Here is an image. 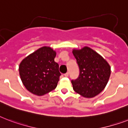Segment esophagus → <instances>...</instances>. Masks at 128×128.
I'll use <instances>...</instances> for the list:
<instances>
[{
	"mask_svg": "<svg viewBox=\"0 0 128 128\" xmlns=\"http://www.w3.org/2000/svg\"><path fill=\"white\" fill-rule=\"evenodd\" d=\"M64 75H65V77H69V73L67 72V73H65V74H64Z\"/></svg>",
	"mask_w": 128,
	"mask_h": 128,
	"instance_id": "obj_1",
	"label": "esophagus"
}]
</instances>
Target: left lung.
I'll list each match as a JSON object with an SVG mask.
<instances>
[{
  "mask_svg": "<svg viewBox=\"0 0 128 128\" xmlns=\"http://www.w3.org/2000/svg\"><path fill=\"white\" fill-rule=\"evenodd\" d=\"M80 75L71 80L73 90L83 97L94 98L104 90L108 82L111 69L107 61L88 46L73 50Z\"/></svg>",
  "mask_w": 128,
  "mask_h": 128,
  "instance_id": "8db88e82",
  "label": "left lung"
}]
</instances>
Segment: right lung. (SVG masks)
Masks as SVG:
<instances>
[{
    "instance_id": "obj_1",
    "label": "right lung",
    "mask_w": 128,
    "mask_h": 128,
    "mask_svg": "<svg viewBox=\"0 0 128 128\" xmlns=\"http://www.w3.org/2000/svg\"><path fill=\"white\" fill-rule=\"evenodd\" d=\"M55 51L42 46L24 59L19 65V74L24 87L30 93L43 96L55 90L61 75L55 62Z\"/></svg>"
}]
</instances>
